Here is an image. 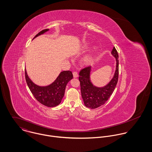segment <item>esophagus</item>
<instances>
[{
    "mask_svg": "<svg viewBox=\"0 0 152 152\" xmlns=\"http://www.w3.org/2000/svg\"><path fill=\"white\" fill-rule=\"evenodd\" d=\"M73 76L74 78H77L78 77V72L77 71H74L73 72Z\"/></svg>",
    "mask_w": 152,
    "mask_h": 152,
    "instance_id": "obj_1",
    "label": "esophagus"
}]
</instances>
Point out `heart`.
I'll return each instance as SVG.
<instances>
[{
  "label": "heart",
  "mask_w": 152,
  "mask_h": 152,
  "mask_svg": "<svg viewBox=\"0 0 152 152\" xmlns=\"http://www.w3.org/2000/svg\"><path fill=\"white\" fill-rule=\"evenodd\" d=\"M86 61H87V63H91V62L92 61V55L88 56L87 58H86Z\"/></svg>",
  "instance_id": "heart-1"
}]
</instances>
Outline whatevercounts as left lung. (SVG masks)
<instances>
[{
    "mask_svg": "<svg viewBox=\"0 0 152 152\" xmlns=\"http://www.w3.org/2000/svg\"><path fill=\"white\" fill-rule=\"evenodd\" d=\"M111 54L116 58V66L113 77L107 86L97 87L92 84L90 80L91 66L82 69L79 73L82 98L84 105L89 108H96L105 104L116 86L119 75V56L115 47L113 48Z\"/></svg>",
    "mask_w": 152,
    "mask_h": 152,
    "instance_id": "8db88e82",
    "label": "left lung"
}]
</instances>
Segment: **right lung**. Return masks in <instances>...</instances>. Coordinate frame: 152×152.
<instances>
[{
	"label": "right lung",
	"instance_id": "add662e5",
	"mask_svg": "<svg viewBox=\"0 0 152 152\" xmlns=\"http://www.w3.org/2000/svg\"><path fill=\"white\" fill-rule=\"evenodd\" d=\"M48 30L49 29H44L40 31L33 39ZM25 78L27 84L35 98L46 107H54L61 103L64 95L66 86L72 79L73 75L70 71H62L52 84L45 87L39 86L34 84L28 77L26 69Z\"/></svg>",
	"mask_w": 152,
	"mask_h": 152
}]
</instances>
